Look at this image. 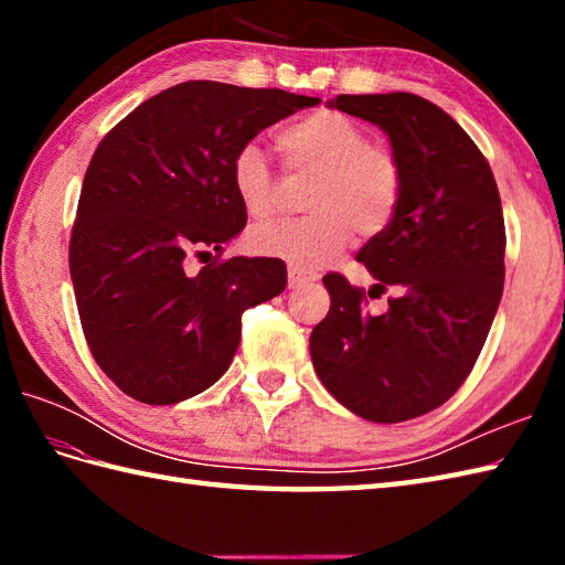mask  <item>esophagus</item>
Instances as JSON below:
<instances>
[{
	"mask_svg": "<svg viewBox=\"0 0 565 565\" xmlns=\"http://www.w3.org/2000/svg\"><path fill=\"white\" fill-rule=\"evenodd\" d=\"M316 281V274L303 271L298 267H289V289H301V286Z\"/></svg>",
	"mask_w": 565,
	"mask_h": 565,
	"instance_id": "obj_1",
	"label": "esophagus"
}]
</instances>
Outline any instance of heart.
Instances as JSON below:
<instances>
[{"label":"heart","instance_id":"1","mask_svg":"<svg viewBox=\"0 0 565 565\" xmlns=\"http://www.w3.org/2000/svg\"><path fill=\"white\" fill-rule=\"evenodd\" d=\"M284 167L316 177L310 215L259 225L249 247L298 269L326 267L350 245L354 227L376 235L388 227L403 199V167L395 152L371 142L366 128L340 111H316L284 126L274 138ZM239 206L264 221L276 209V182L257 146L239 148L231 164Z\"/></svg>","mask_w":565,"mask_h":565}]
</instances>
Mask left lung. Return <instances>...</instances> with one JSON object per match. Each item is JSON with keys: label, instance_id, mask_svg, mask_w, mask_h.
Listing matches in <instances>:
<instances>
[{"label": "left lung", "instance_id": "obj_1", "mask_svg": "<svg viewBox=\"0 0 565 565\" xmlns=\"http://www.w3.org/2000/svg\"><path fill=\"white\" fill-rule=\"evenodd\" d=\"M330 106L379 126L403 167L388 227L359 249L369 298L393 291L381 316L366 291L330 271V313L310 356L334 398L371 423L435 411L471 374L505 281V221L495 177L466 130L417 94H340Z\"/></svg>", "mask_w": 565, "mask_h": 565}]
</instances>
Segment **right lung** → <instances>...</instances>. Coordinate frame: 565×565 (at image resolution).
<instances>
[{
    "label": "right lung",
    "instance_id": "1",
    "mask_svg": "<svg viewBox=\"0 0 565 565\" xmlns=\"http://www.w3.org/2000/svg\"><path fill=\"white\" fill-rule=\"evenodd\" d=\"M316 104L284 89L182 82L94 150L70 276L94 362L130 398L174 405L213 386L237 352L245 310L286 289L281 259H218L247 223L231 164L259 130ZM191 254L214 259L186 275Z\"/></svg>",
    "mask_w": 565,
    "mask_h": 565
}]
</instances>
